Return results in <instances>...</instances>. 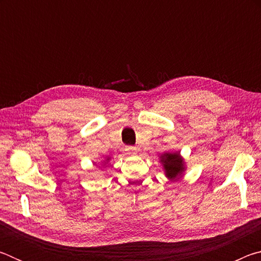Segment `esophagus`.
Listing matches in <instances>:
<instances>
[{"label": "esophagus", "mask_w": 261, "mask_h": 261, "mask_svg": "<svg viewBox=\"0 0 261 261\" xmlns=\"http://www.w3.org/2000/svg\"><path fill=\"white\" fill-rule=\"evenodd\" d=\"M127 152H129V154H132V155H134V154H137V147H134V146L127 147Z\"/></svg>", "instance_id": "esophagus-1"}]
</instances>
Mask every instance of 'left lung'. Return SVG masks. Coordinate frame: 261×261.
<instances>
[{
	"label": "left lung",
	"instance_id": "obj_1",
	"mask_svg": "<svg viewBox=\"0 0 261 261\" xmlns=\"http://www.w3.org/2000/svg\"><path fill=\"white\" fill-rule=\"evenodd\" d=\"M159 159L166 177L169 180L180 178L187 170V163L179 152H163Z\"/></svg>",
	"mask_w": 261,
	"mask_h": 261
}]
</instances>
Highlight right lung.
Listing matches in <instances>:
<instances>
[{"mask_svg": "<svg viewBox=\"0 0 261 261\" xmlns=\"http://www.w3.org/2000/svg\"><path fill=\"white\" fill-rule=\"evenodd\" d=\"M110 159H112V158H110V156H106V159H105V160L103 161H101V162H102V165H101V166H106V165H107V163L110 161Z\"/></svg>", "mask_w": 261, "mask_h": 261, "instance_id": "1", "label": "right lung"}]
</instances>
